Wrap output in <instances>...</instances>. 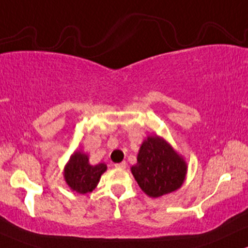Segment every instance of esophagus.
<instances>
[{
	"label": "esophagus",
	"instance_id": "esophagus-1",
	"mask_svg": "<svg viewBox=\"0 0 248 248\" xmlns=\"http://www.w3.org/2000/svg\"><path fill=\"white\" fill-rule=\"evenodd\" d=\"M116 168H126L127 167V162L126 161H122L119 162V164H115Z\"/></svg>",
	"mask_w": 248,
	"mask_h": 248
}]
</instances>
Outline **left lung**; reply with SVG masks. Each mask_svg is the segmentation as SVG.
Returning a JSON list of instances; mask_svg holds the SVG:
<instances>
[{"instance_id": "obj_1", "label": "left lung", "mask_w": 248, "mask_h": 248, "mask_svg": "<svg viewBox=\"0 0 248 248\" xmlns=\"http://www.w3.org/2000/svg\"><path fill=\"white\" fill-rule=\"evenodd\" d=\"M132 173L140 188L152 198L174 192L186 175V164L162 139L149 137L138 154Z\"/></svg>"}]
</instances>
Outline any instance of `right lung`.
Masks as SVG:
<instances>
[{
    "instance_id": "add662e5",
    "label": "right lung",
    "mask_w": 248,
    "mask_h": 248,
    "mask_svg": "<svg viewBox=\"0 0 248 248\" xmlns=\"http://www.w3.org/2000/svg\"><path fill=\"white\" fill-rule=\"evenodd\" d=\"M107 170L105 164L91 166L86 154L76 152L72 155L64 170V179L68 186L75 192L86 194L96 187L100 176Z\"/></svg>"
}]
</instances>
